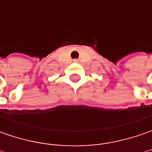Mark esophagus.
I'll return each mask as SVG.
<instances>
[{
	"mask_svg": "<svg viewBox=\"0 0 152 152\" xmlns=\"http://www.w3.org/2000/svg\"><path fill=\"white\" fill-rule=\"evenodd\" d=\"M73 61H75V62H77V61H79V60H77V59H74V60H73Z\"/></svg>",
	"mask_w": 152,
	"mask_h": 152,
	"instance_id": "esophagus-1",
	"label": "esophagus"
}]
</instances>
